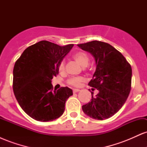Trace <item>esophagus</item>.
I'll list each match as a JSON object with an SVG mask.
<instances>
[{
    "mask_svg": "<svg viewBox=\"0 0 147 147\" xmlns=\"http://www.w3.org/2000/svg\"><path fill=\"white\" fill-rule=\"evenodd\" d=\"M79 91H80V90H79V89H77V88H74L73 89V92H74V93L79 92Z\"/></svg>",
    "mask_w": 147,
    "mask_h": 147,
    "instance_id": "1",
    "label": "esophagus"
}]
</instances>
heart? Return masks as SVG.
Masks as SVG:
<instances>
[{
	"label": "heart",
	"instance_id": "heart-1",
	"mask_svg": "<svg viewBox=\"0 0 147 147\" xmlns=\"http://www.w3.org/2000/svg\"><path fill=\"white\" fill-rule=\"evenodd\" d=\"M73 59L75 61L77 62L79 65H80L81 66L83 67H86L88 65L89 63V57L88 55H87L86 52H75L73 55ZM64 69H65V64H64L63 61H61L59 63L58 67V70L60 72H63L64 71ZM84 81V77H71L68 80V83L70 85L74 86H80V84L82 83Z\"/></svg>",
	"mask_w": 147,
	"mask_h": 147
}]
</instances>
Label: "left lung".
I'll list each match as a JSON object with an SVG mask.
<instances>
[{"mask_svg": "<svg viewBox=\"0 0 147 147\" xmlns=\"http://www.w3.org/2000/svg\"><path fill=\"white\" fill-rule=\"evenodd\" d=\"M94 57L96 70L88 85L99 91L92 94L90 102L82 110L93 119L103 120L119 111L131 91L132 69L122 54L107 43L92 41L77 45ZM92 88V90H94Z\"/></svg>", "mask_w": 147, "mask_h": 147, "instance_id": "left-lung-1", "label": "left lung"}]
</instances>
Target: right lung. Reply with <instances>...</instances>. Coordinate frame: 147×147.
Wrapping results in <instances>:
<instances>
[{
  "instance_id": "add662e5",
  "label": "right lung",
  "mask_w": 147,
  "mask_h": 147,
  "mask_svg": "<svg viewBox=\"0 0 147 147\" xmlns=\"http://www.w3.org/2000/svg\"><path fill=\"white\" fill-rule=\"evenodd\" d=\"M73 44L60 46L41 41L28 47L15 63L13 90L26 114L40 122H50L63 115L65 104L73 95L72 89L61 87L52 90V79Z\"/></svg>"
}]
</instances>
